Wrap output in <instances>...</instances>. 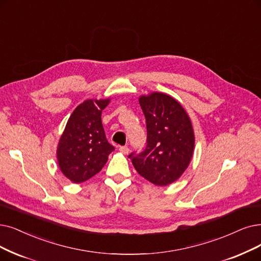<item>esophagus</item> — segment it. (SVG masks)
<instances>
[{
    "label": "esophagus",
    "instance_id": "obj_1",
    "mask_svg": "<svg viewBox=\"0 0 261 261\" xmlns=\"http://www.w3.org/2000/svg\"><path fill=\"white\" fill-rule=\"evenodd\" d=\"M119 151H120L121 153L125 154V155L129 153V149H128V147H125V145H124V147H120V148H119Z\"/></svg>",
    "mask_w": 261,
    "mask_h": 261
}]
</instances>
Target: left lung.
I'll list each match as a JSON object with an SVG mask.
<instances>
[{
	"mask_svg": "<svg viewBox=\"0 0 261 261\" xmlns=\"http://www.w3.org/2000/svg\"><path fill=\"white\" fill-rule=\"evenodd\" d=\"M139 103L147 123V147L128 158L145 180L159 186L169 185L183 174L193 158L191 119L181 103L165 93L141 95Z\"/></svg>",
	"mask_w": 261,
	"mask_h": 261,
	"instance_id": "left-lung-1",
	"label": "left lung"
}]
</instances>
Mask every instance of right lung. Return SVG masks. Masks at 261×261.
<instances>
[{
    "label": "right lung",
    "mask_w": 261,
    "mask_h": 261,
    "mask_svg": "<svg viewBox=\"0 0 261 261\" xmlns=\"http://www.w3.org/2000/svg\"><path fill=\"white\" fill-rule=\"evenodd\" d=\"M109 102V98L85 100L71 113L61 135L58 164L72 183L85 182L98 173L114 150L101 123V111Z\"/></svg>",
    "instance_id": "1"
}]
</instances>
